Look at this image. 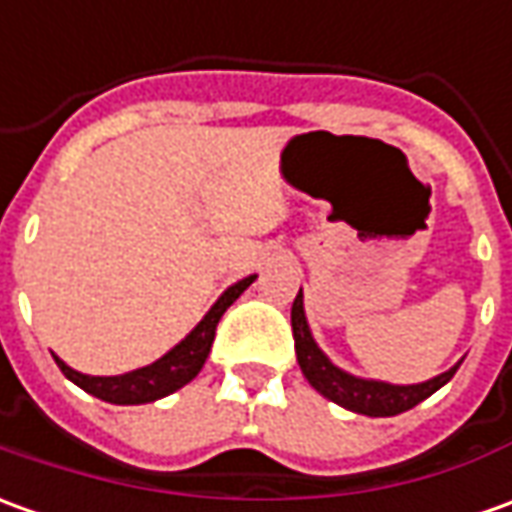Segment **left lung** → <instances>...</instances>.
Segmentation results:
<instances>
[{"instance_id": "1", "label": "left lung", "mask_w": 512, "mask_h": 512, "mask_svg": "<svg viewBox=\"0 0 512 512\" xmlns=\"http://www.w3.org/2000/svg\"><path fill=\"white\" fill-rule=\"evenodd\" d=\"M291 330H294V347H297V361H300L302 373L308 378V384L325 395L328 401L339 403L350 412L367 417H392L401 415L406 409H412L420 401H426L437 389L448 384L457 367H451L448 373L431 378L426 384H412V387H395V384H381V381H364L356 375L344 373L339 367H333L328 356L316 347L314 336L305 322L302 311V291L291 305Z\"/></svg>"}]
</instances>
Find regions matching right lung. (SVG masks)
Returning a JSON list of instances; mask_svg holds the SVG:
<instances>
[{
    "mask_svg": "<svg viewBox=\"0 0 512 512\" xmlns=\"http://www.w3.org/2000/svg\"><path fill=\"white\" fill-rule=\"evenodd\" d=\"M255 277H246L241 283H235L232 288H227L221 294V300L215 302L210 308V314L204 316L196 325V330L184 339L182 344H176L170 350L168 356H162L154 364L142 367V370H134V373L125 375H111V378H100V375H83L72 367H66L61 358H55V364L61 367V373L78 384L81 389H86L89 395H95L100 401L106 403H120V406H128V403H151L165 398L170 392L182 389L184 384H190L204 361L210 356L212 339H215V328L221 322V316L227 311L232 302L241 297L243 291L252 285Z\"/></svg>",
    "mask_w": 512,
    "mask_h": 512,
    "instance_id": "1",
    "label": "right lung"
}]
</instances>
